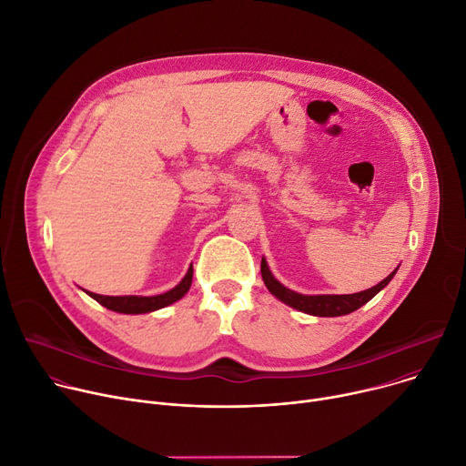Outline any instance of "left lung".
Segmentation results:
<instances>
[{"label": "left lung", "instance_id": "8db88e82", "mask_svg": "<svg viewBox=\"0 0 466 466\" xmlns=\"http://www.w3.org/2000/svg\"><path fill=\"white\" fill-rule=\"evenodd\" d=\"M260 271H262V279H264V285L266 289L279 299L287 303L292 309H298L301 313L307 315H313V317H343L349 313H354L356 309H360L361 305H365L370 298H375L390 281L393 279L397 268L380 281L377 287L373 289H367L356 294H315V296H309V294H299L294 292L290 289H287L283 283H279L277 279L273 277L266 258H262L260 264Z\"/></svg>", "mask_w": 466, "mask_h": 466}]
</instances>
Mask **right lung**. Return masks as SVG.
<instances>
[{
  "mask_svg": "<svg viewBox=\"0 0 466 466\" xmlns=\"http://www.w3.org/2000/svg\"><path fill=\"white\" fill-rule=\"evenodd\" d=\"M191 283H193V266L187 269V273H185V277L174 289H170L165 294H157V296H101V294H93L87 290H84V292L96 301H99L103 307L110 309V311H114V313L144 315V313L157 311V309H163V307L172 305L177 299H181L185 294L189 292Z\"/></svg>",
  "mask_w": 466,
  "mask_h": 466,
  "instance_id": "obj_1",
  "label": "right lung"
}]
</instances>
